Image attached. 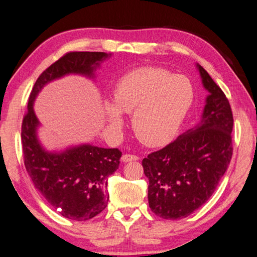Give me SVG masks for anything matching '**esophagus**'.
<instances>
[{
	"label": "esophagus",
	"mask_w": 257,
	"mask_h": 257,
	"mask_svg": "<svg viewBox=\"0 0 257 257\" xmlns=\"http://www.w3.org/2000/svg\"><path fill=\"white\" fill-rule=\"evenodd\" d=\"M138 159H139V157L135 156V155H129V154H125V155H123V156L121 157V160H122V162L136 161V160H138Z\"/></svg>",
	"instance_id": "obj_1"
}]
</instances>
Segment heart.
I'll list each match as a JSON object with an SVG mask.
<instances>
[{"mask_svg":"<svg viewBox=\"0 0 257 257\" xmlns=\"http://www.w3.org/2000/svg\"><path fill=\"white\" fill-rule=\"evenodd\" d=\"M113 105L106 103L109 122L121 128V114L133 113L135 134L143 143L160 146L170 140L192 105L189 78L167 69L143 67L124 74L113 89Z\"/></svg>","mask_w":257,"mask_h":257,"instance_id":"obj_1","label":"heart"}]
</instances>
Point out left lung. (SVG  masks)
<instances>
[{"label":"left lung","mask_w":257,"mask_h":257,"mask_svg":"<svg viewBox=\"0 0 257 257\" xmlns=\"http://www.w3.org/2000/svg\"><path fill=\"white\" fill-rule=\"evenodd\" d=\"M206 97L201 121L194 128L151 152L143 160L149 180L151 211L162 219L179 220L211 198L233 155V113L224 92L198 65Z\"/></svg>","instance_id":"1"}]
</instances>
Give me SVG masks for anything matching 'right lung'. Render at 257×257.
<instances>
[{
    "instance_id": "right-lung-1",
    "label": "right lung",
    "mask_w": 257,
    "mask_h": 257,
    "mask_svg": "<svg viewBox=\"0 0 257 257\" xmlns=\"http://www.w3.org/2000/svg\"><path fill=\"white\" fill-rule=\"evenodd\" d=\"M103 52H69L38 76L31 91L22 121V148L26 171L46 201L64 217L87 221L106 209L107 179L117 170L121 158L118 149L83 145L64 152H47L37 140L38 120L33 101L50 81L66 74L94 75L99 62L110 56Z\"/></svg>"
}]
</instances>
